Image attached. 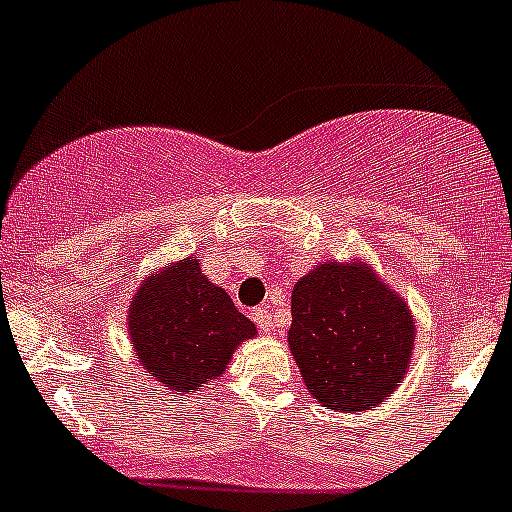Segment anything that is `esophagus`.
Listing matches in <instances>:
<instances>
[{
    "mask_svg": "<svg viewBox=\"0 0 512 512\" xmlns=\"http://www.w3.org/2000/svg\"><path fill=\"white\" fill-rule=\"evenodd\" d=\"M252 321L260 326V331H265V333L272 331V315H270V310H267V308L252 310Z\"/></svg>",
    "mask_w": 512,
    "mask_h": 512,
    "instance_id": "1",
    "label": "esophagus"
}]
</instances>
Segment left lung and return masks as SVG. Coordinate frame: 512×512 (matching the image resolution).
Here are the masks:
<instances>
[{"mask_svg":"<svg viewBox=\"0 0 512 512\" xmlns=\"http://www.w3.org/2000/svg\"><path fill=\"white\" fill-rule=\"evenodd\" d=\"M288 346L318 404L374 409L412 361L414 315L364 262L328 260L295 283Z\"/></svg>","mask_w":512,"mask_h":512,"instance_id":"8db88e82","label":"left lung"}]
</instances>
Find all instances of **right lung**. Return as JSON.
I'll use <instances>...</instances> for the list:
<instances>
[{
	"instance_id": "1",
	"label": "right lung",
	"mask_w": 512,
	"mask_h": 512,
	"mask_svg": "<svg viewBox=\"0 0 512 512\" xmlns=\"http://www.w3.org/2000/svg\"><path fill=\"white\" fill-rule=\"evenodd\" d=\"M128 333L146 376L186 394L222 374L257 328L204 275L197 257H184L143 280L128 310Z\"/></svg>"
}]
</instances>
